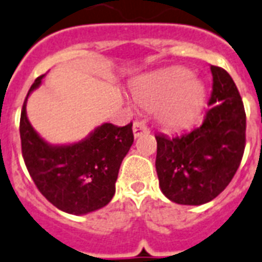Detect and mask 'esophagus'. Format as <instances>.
Masks as SVG:
<instances>
[{"label":"esophagus","mask_w":262,"mask_h":262,"mask_svg":"<svg viewBox=\"0 0 262 262\" xmlns=\"http://www.w3.org/2000/svg\"><path fill=\"white\" fill-rule=\"evenodd\" d=\"M149 129L148 126L144 124V122H140V121H136L135 124H133V135L135 137H140V136L145 135V133H148Z\"/></svg>","instance_id":"1"}]
</instances>
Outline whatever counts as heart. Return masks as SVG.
<instances>
[{
	"label": "heart",
	"instance_id": "heart-1",
	"mask_svg": "<svg viewBox=\"0 0 262 262\" xmlns=\"http://www.w3.org/2000/svg\"><path fill=\"white\" fill-rule=\"evenodd\" d=\"M130 88L136 102L148 111L157 107V121L170 130L192 124L205 101L204 83L180 67L138 77Z\"/></svg>",
	"mask_w": 262,
	"mask_h": 262
}]
</instances>
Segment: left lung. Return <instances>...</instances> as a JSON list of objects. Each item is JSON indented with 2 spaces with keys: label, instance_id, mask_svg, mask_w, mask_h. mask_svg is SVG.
<instances>
[{
  "label": "left lung",
  "instance_id": "8db88e82",
  "mask_svg": "<svg viewBox=\"0 0 262 262\" xmlns=\"http://www.w3.org/2000/svg\"><path fill=\"white\" fill-rule=\"evenodd\" d=\"M213 90L202 124L182 135H157L156 170L161 192L181 205H202L232 181L245 149L247 117L236 83L210 67Z\"/></svg>",
  "mask_w": 262,
  "mask_h": 262
}]
</instances>
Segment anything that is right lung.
<instances>
[{"label": "right lung", "instance_id": "1", "mask_svg": "<svg viewBox=\"0 0 262 262\" xmlns=\"http://www.w3.org/2000/svg\"><path fill=\"white\" fill-rule=\"evenodd\" d=\"M43 77L33 82L21 112L19 136L28 172L43 197L62 212L80 216L101 209L113 199L121 162L135 140L132 122H105L73 144L46 142L26 116L28 98Z\"/></svg>", "mask_w": 262, "mask_h": 262}]
</instances>
